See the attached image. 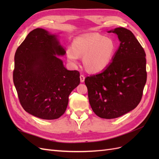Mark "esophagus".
<instances>
[{
	"instance_id": "1",
	"label": "esophagus",
	"mask_w": 159,
	"mask_h": 159,
	"mask_svg": "<svg viewBox=\"0 0 159 159\" xmlns=\"http://www.w3.org/2000/svg\"><path fill=\"white\" fill-rule=\"evenodd\" d=\"M80 81H81V82H84L85 76L84 75H80Z\"/></svg>"
}]
</instances>
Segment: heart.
<instances>
[{
    "label": "heart",
    "instance_id": "obj_1",
    "mask_svg": "<svg viewBox=\"0 0 159 159\" xmlns=\"http://www.w3.org/2000/svg\"><path fill=\"white\" fill-rule=\"evenodd\" d=\"M117 51L112 38L98 34L75 38L72 47L68 48L66 56L71 64L78 62L79 56H84L85 68L92 73H98L106 69L111 63Z\"/></svg>",
    "mask_w": 159,
    "mask_h": 159
}]
</instances>
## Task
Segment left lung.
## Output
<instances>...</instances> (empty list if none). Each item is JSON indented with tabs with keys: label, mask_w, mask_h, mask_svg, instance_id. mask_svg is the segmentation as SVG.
Listing matches in <instances>:
<instances>
[{
	"label": "left lung",
	"mask_w": 159,
	"mask_h": 159,
	"mask_svg": "<svg viewBox=\"0 0 159 159\" xmlns=\"http://www.w3.org/2000/svg\"><path fill=\"white\" fill-rule=\"evenodd\" d=\"M116 34L120 46L107 68L85 79L91 109L98 117L115 119L140 103L147 81L145 52L131 31L123 27Z\"/></svg>",
	"instance_id": "left-lung-1"
}]
</instances>
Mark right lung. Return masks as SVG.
I'll use <instances>...</instances> for the list:
<instances>
[{"label":"right lung","instance_id":"right-lung-1","mask_svg":"<svg viewBox=\"0 0 159 159\" xmlns=\"http://www.w3.org/2000/svg\"><path fill=\"white\" fill-rule=\"evenodd\" d=\"M57 35L36 28L27 35L14 56L13 81L23 109L42 119L63 115L68 97L80 83V72L70 71L57 56L66 50Z\"/></svg>","mask_w":159,"mask_h":159}]
</instances>
